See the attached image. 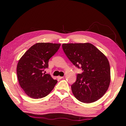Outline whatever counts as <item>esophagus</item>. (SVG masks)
<instances>
[{
  "instance_id": "obj_1",
  "label": "esophagus",
  "mask_w": 126,
  "mask_h": 126,
  "mask_svg": "<svg viewBox=\"0 0 126 126\" xmlns=\"http://www.w3.org/2000/svg\"><path fill=\"white\" fill-rule=\"evenodd\" d=\"M63 77H61V76H58V77H57V78H58V79H62V78H63Z\"/></svg>"
}]
</instances>
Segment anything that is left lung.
<instances>
[{"mask_svg": "<svg viewBox=\"0 0 126 126\" xmlns=\"http://www.w3.org/2000/svg\"><path fill=\"white\" fill-rule=\"evenodd\" d=\"M62 48L72 63L83 71L71 86L74 97L85 103L98 101L110 86V70L107 58L89 43H64Z\"/></svg>", "mask_w": 126, "mask_h": 126, "instance_id": "1", "label": "left lung"}]
</instances>
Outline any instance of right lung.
<instances>
[{
    "label": "right lung",
    "mask_w": 126,
    "mask_h": 126,
    "mask_svg": "<svg viewBox=\"0 0 126 126\" xmlns=\"http://www.w3.org/2000/svg\"><path fill=\"white\" fill-rule=\"evenodd\" d=\"M61 44L37 43L19 60L16 73L19 83L25 93L34 99L42 98L50 93L57 84L50 74L43 73L51 57L59 49Z\"/></svg>",
    "instance_id": "right-lung-1"
}]
</instances>
